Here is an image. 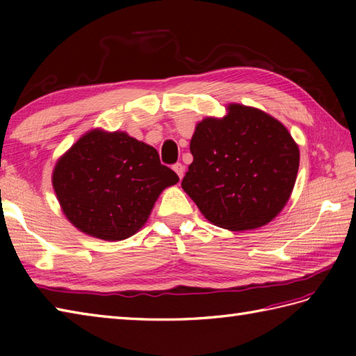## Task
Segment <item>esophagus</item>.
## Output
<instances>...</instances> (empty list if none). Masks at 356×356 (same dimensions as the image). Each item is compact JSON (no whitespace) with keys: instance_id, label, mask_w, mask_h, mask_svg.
I'll use <instances>...</instances> for the list:
<instances>
[{"instance_id":"1","label":"esophagus","mask_w":356,"mask_h":356,"mask_svg":"<svg viewBox=\"0 0 356 356\" xmlns=\"http://www.w3.org/2000/svg\"><path fill=\"white\" fill-rule=\"evenodd\" d=\"M172 170L176 171V174L179 176V179H182L184 177V174H185V166L182 165V163H176L172 166Z\"/></svg>"}]
</instances>
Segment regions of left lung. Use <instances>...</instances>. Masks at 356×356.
I'll return each instance as SVG.
<instances>
[{
	"label": "left lung",
	"instance_id": "8db88e82",
	"mask_svg": "<svg viewBox=\"0 0 356 356\" xmlns=\"http://www.w3.org/2000/svg\"><path fill=\"white\" fill-rule=\"evenodd\" d=\"M195 125L184 191L205 218L229 231L255 229L289 200L300 149L287 128L259 108L229 104Z\"/></svg>",
	"mask_w": 356,
	"mask_h": 356
}]
</instances>
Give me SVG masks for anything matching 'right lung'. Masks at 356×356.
<instances>
[{"label": "right lung", "instance_id": "add662e5", "mask_svg": "<svg viewBox=\"0 0 356 356\" xmlns=\"http://www.w3.org/2000/svg\"><path fill=\"white\" fill-rule=\"evenodd\" d=\"M179 182L156 148L124 131L86 133L58 159L51 184L69 222L101 240L134 236L159 195Z\"/></svg>", "mask_w": 356, "mask_h": 356}]
</instances>
